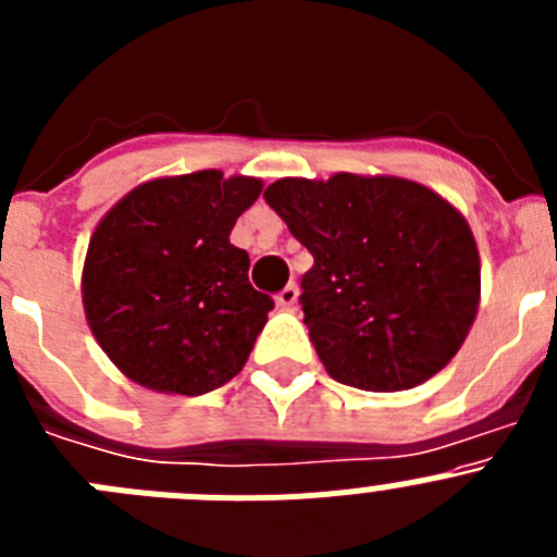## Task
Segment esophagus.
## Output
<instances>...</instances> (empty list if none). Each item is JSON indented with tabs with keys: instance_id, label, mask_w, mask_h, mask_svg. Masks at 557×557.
<instances>
[{
	"instance_id": "34e87169",
	"label": "esophagus",
	"mask_w": 557,
	"mask_h": 557,
	"mask_svg": "<svg viewBox=\"0 0 557 557\" xmlns=\"http://www.w3.org/2000/svg\"><path fill=\"white\" fill-rule=\"evenodd\" d=\"M298 295H301V287H298V284H287L282 293L275 295V304H278L282 309H295V304H298Z\"/></svg>"
}]
</instances>
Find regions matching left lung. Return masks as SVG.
I'll list each match as a JSON object with an SVG mask.
<instances>
[{"label": "left lung", "mask_w": 557, "mask_h": 557, "mask_svg": "<svg viewBox=\"0 0 557 557\" xmlns=\"http://www.w3.org/2000/svg\"><path fill=\"white\" fill-rule=\"evenodd\" d=\"M264 200L312 253L304 323L329 376L359 391H407L460 351L480 304L469 223L405 178H282Z\"/></svg>", "instance_id": "1"}]
</instances>
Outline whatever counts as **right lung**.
<instances>
[{"label":"right lung","mask_w":557,"mask_h":557,"mask_svg":"<svg viewBox=\"0 0 557 557\" xmlns=\"http://www.w3.org/2000/svg\"><path fill=\"white\" fill-rule=\"evenodd\" d=\"M262 191L203 170L147 181L108 211L88 243L83 307L127 379L203 396L243 371L273 298L248 282L231 228Z\"/></svg>","instance_id":"obj_1"}]
</instances>
